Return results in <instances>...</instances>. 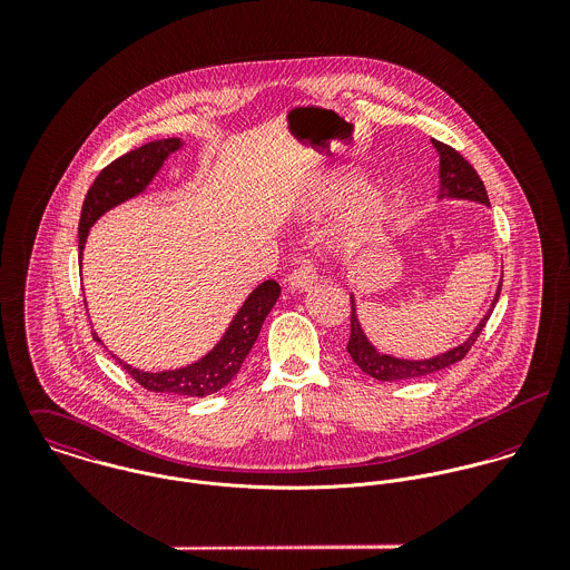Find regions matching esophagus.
I'll list each match as a JSON object with an SVG mask.
<instances>
[{
  "label": "esophagus",
  "instance_id": "1",
  "mask_svg": "<svg viewBox=\"0 0 570 570\" xmlns=\"http://www.w3.org/2000/svg\"><path fill=\"white\" fill-rule=\"evenodd\" d=\"M289 285L294 289H305L316 281V265L312 258H303L298 267H294V272L289 274Z\"/></svg>",
  "mask_w": 570,
  "mask_h": 570
}]
</instances>
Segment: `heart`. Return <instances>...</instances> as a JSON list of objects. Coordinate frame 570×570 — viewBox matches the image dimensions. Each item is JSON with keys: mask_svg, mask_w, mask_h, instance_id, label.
<instances>
[{"mask_svg": "<svg viewBox=\"0 0 570 570\" xmlns=\"http://www.w3.org/2000/svg\"><path fill=\"white\" fill-rule=\"evenodd\" d=\"M366 190V181L362 177H342L333 188L331 193L326 195V204L328 206H346V204H353L362 197V193ZM395 208H397V202L395 197L391 195H373L368 199V204L364 206L362 210V228L364 230H375L380 228L384 222H389L393 215H395Z\"/></svg>", "mask_w": 570, "mask_h": 570, "instance_id": "b5f03b06", "label": "heart"}]
</instances>
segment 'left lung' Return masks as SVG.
Masks as SVG:
<instances>
[{"label":"left lung","mask_w":570,"mask_h":570,"mask_svg":"<svg viewBox=\"0 0 570 570\" xmlns=\"http://www.w3.org/2000/svg\"><path fill=\"white\" fill-rule=\"evenodd\" d=\"M434 149L439 151V175H441V195L439 197H456V199H470V202H479V204H485L489 206L488 190H485V184L483 179L479 177L476 168L472 164L468 163L456 149H452L450 145H443L439 140H432ZM500 289H502V281L498 285V292L493 296V303H491V309L485 314V318L479 323L476 331L459 346L441 353V355H434L430 360H400V357H393V355H386V353H380L371 342L368 337L364 335L362 326L357 323V316H355V301L351 298V337H348V344H346V351L348 355L353 357V362L366 373L371 375L373 380H380V382H400V380H414V377H423V375H430V373H436V371H443L456 362H461L468 351L474 346L476 337L481 335V331L488 325L489 316L498 303V296H500Z\"/></svg>","instance_id":"obj_1"}]
</instances>
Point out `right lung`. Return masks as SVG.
I'll return each mask as SVG.
<instances>
[{"label": "right lung", "instance_id": "obj_1", "mask_svg": "<svg viewBox=\"0 0 570 570\" xmlns=\"http://www.w3.org/2000/svg\"><path fill=\"white\" fill-rule=\"evenodd\" d=\"M181 147L179 138H166L147 142L118 160L107 164L94 184L89 186L81 208V222H79V258L82 256V247L89 228L94 222L107 213L109 208L122 204L125 199H131L134 195L142 193L147 184L156 177L168 154L177 151ZM281 296V285L276 281L261 283L244 303L239 314L233 318L226 335L219 340V344L197 360L195 364H188L184 368L163 371V373H145L138 368H131L129 364L120 362V366L147 391L154 393H170V395H186V397H206L217 391H222L230 380L239 373L249 348L254 346L263 321L276 305V298ZM94 340L100 342V337L94 333Z\"/></svg>", "mask_w": 570, "mask_h": 570}]
</instances>
